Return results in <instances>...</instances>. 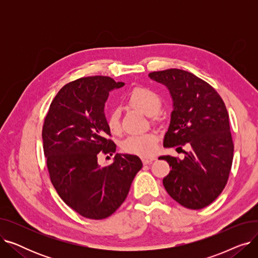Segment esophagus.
Segmentation results:
<instances>
[{"label":"esophagus","instance_id":"esophagus-1","mask_svg":"<svg viewBox=\"0 0 258 258\" xmlns=\"http://www.w3.org/2000/svg\"><path fill=\"white\" fill-rule=\"evenodd\" d=\"M155 160H156L155 157H144V158H142L143 164H150V163H152V162L155 161Z\"/></svg>","mask_w":258,"mask_h":258}]
</instances>
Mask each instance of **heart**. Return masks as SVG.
<instances>
[{
    "label": "heart",
    "mask_w": 258,
    "mask_h": 258,
    "mask_svg": "<svg viewBox=\"0 0 258 258\" xmlns=\"http://www.w3.org/2000/svg\"><path fill=\"white\" fill-rule=\"evenodd\" d=\"M127 101L131 105L139 108L147 115L156 114L161 106V97L159 94L150 88L142 86L135 87L131 90L127 95ZM107 126L112 133L116 134L120 132V112L117 108L108 115ZM157 143L158 136L155 133L132 135L122 143V148L124 152L133 155L150 156L155 153Z\"/></svg>",
    "instance_id": "b5f03b06"
}]
</instances>
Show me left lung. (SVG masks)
I'll use <instances>...</instances> for the list:
<instances>
[{"instance_id":"obj_1","label":"left lung","mask_w":258,"mask_h":258,"mask_svg":"<svg viewBox=\"0 0 258 258\" xmlns=\"http://www.w3.org/2000/svg\"><path fill=\"white\" fill-rule=\"evenodd\" d=\"M148 76L166 86L173 101L163 145L177 152L186 144L190 147L183 160L159 158L171 167L163 185L182 206L204 208L222 194L232 166L234 145L226 105L208 83L190 72L168 69Z\"/></svg>"}]
</instances>
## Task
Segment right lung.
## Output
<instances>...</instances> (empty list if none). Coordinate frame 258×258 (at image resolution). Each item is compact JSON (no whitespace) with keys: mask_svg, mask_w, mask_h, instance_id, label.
I'll use <instances>...</instances> for the list:
<instances>
[{"mask_svg":"<svg viewBox=\"0 0 258 258\" xmlns=\"http://www.w3.org/2000/svg\"><path fill=\"white\" fill-rule=\"evenodd\" d=\"M123 83L90 76L63 86L52 100L43 125V147L52 185L66 204L91 220L112 215L127 197L139 157L116 154L111 165L99 166L100 155H113L104 116L108 92Z\"/></svg>","mask_w":258,"mask_h":258,"instance_id":"1","label":"right lung"}]
</instances>
